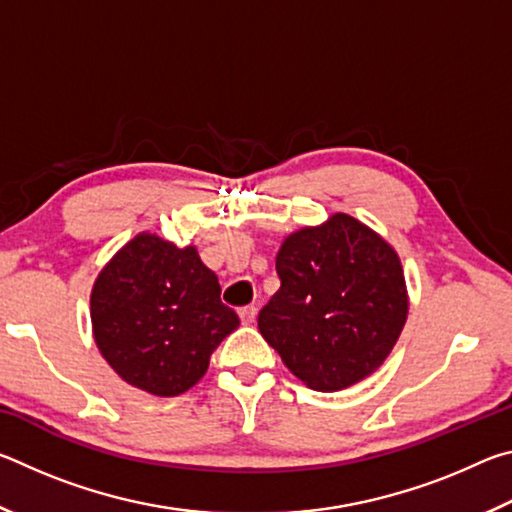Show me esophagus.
Returning a JSON list of instances; mask_svg holds the SVG:
<instances>
[{
  "instance_id": "1",
  "label": "esophagus",
  "mask_w": 512,
  "mask_h": 512,
  "mask_svg": "<svg viewBox=\"0 0 512 512\" xmlns=\"http://www.w3.org/2000/svg\"><path fill=\"white\" fill-rule=\"evenodd\" d=\"M239 316H241V323H244V325H250V323H255V316H257V307H255V305L241 307V309H239Z\"/></svg>"
}]
</instances>
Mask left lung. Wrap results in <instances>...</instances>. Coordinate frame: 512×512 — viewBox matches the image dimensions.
I'll list each match as a JSON object with an SVG mask.
<instances>
[{"instance_id":"obj_1","label":"left lung","mask_w":512,"mask_h":512,"mask_svg":"<svg viewBox=\"0 0 512 512\" xmlns=\"http://www.w3.org/2000/svg\"><path fill=\"white\" fill-rule=\"evenodd\" d=\"M280 289L257 327L314 391H341L375 372L400 336L409 300L400 257L366 225L334 214L284 239Z\"/></svg>"}]
</instances>
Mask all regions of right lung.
I'll use <instances>...</instances> for the list:
<instances>
[{"mask_svg": "<svg viewBox=\"0 0 512 512\" xmlns=\"http://www.w3.org/2000/svg\"><path fill=\"white\" fill-rule=\"evenodd\" d=\"M94 341L112 370L146 393L192 388L212 352L239 327L221 302V284L194 246L178 248L142 232L94 282Z\"/></svg>", "mask_w": 512, "mask_h": 512, "instance_id": "obj_1", "label": "right lung"}]
</instances>
